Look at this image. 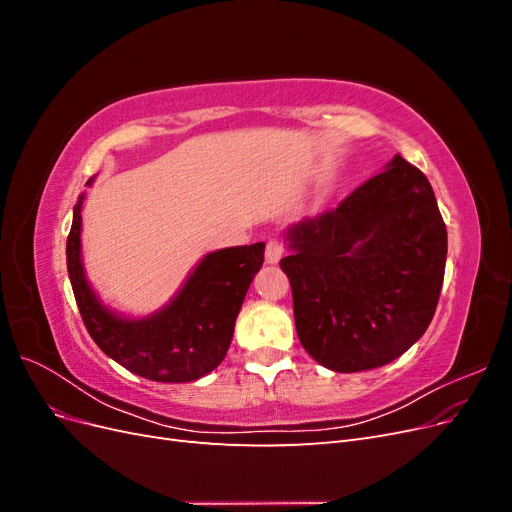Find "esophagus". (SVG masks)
<instances>
[{
  "mask_svg": "<svg viewBox=\"0 0 512 512\" xmlns=\"http://www.w3.org/2000/svg\"><path fill=\"white\" fill-rule=\"evenodd\" d=\"M282 254H284V247H282V243H280V241H275V239H271V241L267 243V252H265V258H267L269 265H277V262L282 260Z\"/></svg>",
  "mask_w": 512,
  "mask_h": 512,
  "instance_id": "obj_1",
  "label": "esophagus"
}]
</instances>
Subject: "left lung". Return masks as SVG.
<instances>
[{"label":"left lung","mask_w":512,"mask_h":512,"mask_svg":"<svg viewBox=\"0 0 512 512\" xmlns=\"http://www.w3.org/2000/svg\"><path fill=\"white\" fill-rule=\"evenodd\" d=\"M284 239L294 324L314 361L339 374L376 369L423 337L442 290L446 226L427 177L399 153Z\"/></svg>","instance_id":"left-lung-1"}]
</instances>
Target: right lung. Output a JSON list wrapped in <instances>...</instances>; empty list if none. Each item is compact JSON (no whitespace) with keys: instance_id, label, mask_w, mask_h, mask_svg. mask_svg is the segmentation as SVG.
<instances>
[{"instance_id":"right-lung-1","label":"right lung","mask_w":512,"mask_h":512,"mask_svg":"<svg viewBox=\"0 0 512 512\" xmlns=\"http://www.w3.org/2000/svg\"><path fill=\"white\" fill-rule=\"evenodd\" d=\"M94 183V177L87 185ZM74 205L66 245L68 275L91 339L113 361L156 382H192L218 367L235 333L245 292L265 262V243L224 247L198 262L158 312L128 318L106 307L89 286L81 252V209Z\"/></svg>"}]
</instances>
